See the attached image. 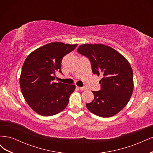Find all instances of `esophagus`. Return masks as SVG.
<instances>
[{"label":"esophagus","instance_id":"obj_1","mask_svg":"<svg viewBox=\"0 0 153 153\" xmlns=\"http://www.w3.org/2000/svg\"><path fill=\"white\" fill-rule=\"evenodd\" d=\"M78 89L82 90V91H85L87 89V88L85 87H78Z\"/></svg>","mask_w":153,"mask_h":153}]
</instances>
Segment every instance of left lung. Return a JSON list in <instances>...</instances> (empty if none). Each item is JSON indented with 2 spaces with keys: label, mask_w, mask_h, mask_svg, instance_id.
<instances>
[{
  "label": "left lung",
  "mask_w": 153,
  "mask_h": 153,
  "mask_svg": "<svg viewBox=\"0 0 153 153\" xmlns=\"http://www.w3.org/2000/svg\"><path fill=\"white\" fill-rule=\"evenodd\" d=\"M77 52L89 59L93 74L101 75V90L92 91V102L86 104L91 112L101 117H110L127 105L133 91L132 68L116 50L102 44H84Z\"/></svg>",
  "instance_id": "left-lung-1"
}]
</instances>
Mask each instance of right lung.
<instances>
[{"label": "right lung", "instance_id": "obj_1", "mask_svg": "<svg viewBox=\"0 0 153 153\" xmlns=\"http://www.w3.org/2000/svg\"><path fill=\"white\" fill-rule=\"evenodd\" d=\"M77 45L60 42L45 45L30 53L23 64L20 85L25 101L34 112L51 116L61 112L68 103L75 85L55 83V73L61 71L62 58Z\"/></svg>", "mask_w": 153, "mask_h": 153}]
</instances>
